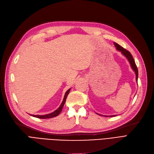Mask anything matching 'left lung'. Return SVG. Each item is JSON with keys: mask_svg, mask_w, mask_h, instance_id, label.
<instances>
[{"mask_svg": "<svg viewBox=\"0 0 154 154\" xmlns=\"http://www.w3.org/2000/svg\"><path fill=\"white\" fill-rule=\"evenodd\" d=\"M114 44L115 47H116L117 50L120 51L121 52V54L123 55V56H125L127 58V59L128 60L129 63H130V64L131 65V68L134 71L135 75H136V80H137V82H138V71L137 65H136V64H135V62H134V60L133 59L132 55L131 54V53L130 52L128 51L127 50H126V49L124 48L123 47H122L121 46H120L119 44H117V43L114 42ZM99 115H100V114H99ZM100 116H102V115H100ZM116 116V115H112V116H109L108 117H114V116ZM104 116L107 117V116Z\"/></svg>", "mask_w": 154, "mask_h": 154, "instance_id": "1", "label": "left lung"}]
</instances>
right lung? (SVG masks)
Listing matches in <instances>:
<instances>
[{
	"instance_id": "right-lung-1",
	"label": "right lung",
	"mask_w": 154,
	"mask_h": 154,
	"mask_svg": "<svg viewBox=\"0 0 154 154\" xmlns=\"http://www.w3.org/2000/svg\"><path fill=\"white\" fill-rule=\"evenodd\" d=\"M70 90H71V88L67 90V91L66 92V94L64 95V99L63 100V102L61 103L59 107L55 110V111H54L53 112L48 114H45V115H33V114H30V115L32 116L33 117H35V118H40V119H49V118H54V117L57 116L60 113V112L62 111V109L63 108V106H64V103L66 102V98H67V95H68V94H69Z\"/></svg>"
}]
</instances>
